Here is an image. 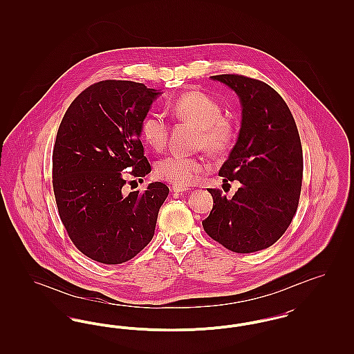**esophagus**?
I'll return each instance as SVG.
<instances>
[{"label":"esophagus","mask_w":354,"mask_h":354,"mask_svg":"<svg viewBox=\"0 0 354 354\" xmlns=\"http://www.w3.org/2000/svg\"><path fill=\"white\" fill-rule=\"evenodd\" d=\"M189 188L188 187H185V185H172V188H171V191H174V192H178V194H180V192H185V191H188Z\"/></svg>","instance_id":"34e87169"}]
</instances>
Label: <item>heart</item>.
I'll return each mask as SVG.
<instances>
[{
    "instance_id": "heart-1",
    "label": "heart",
    "mask_w": 354,
    "mask_h": 354,
    "mask_svg": "<svg viewBox=\"0 0 354 354\" xmlns=\"http://www.w3.org/2000/svg\"><path fill=\"white\" fill-rule=\"evenodd\" d=\"M171 114L199 129L195 142L198 149L221 156L234 147L237 136L235 122L223 115L219 102L208 94L198 90L187 91L171 103ZM140 134L151 149L160 151L169 142V123L162 114L150 113L142 120ZM209 169L211 163L203 156L172 153L158 162L155 172L158 178L172 185H188L198 182Z\"/></svg>"
}]
</instances>
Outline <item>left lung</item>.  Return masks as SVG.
Wrapping results in <instances>:
<instances>
[{
	"instance_id": "left-lung-1",
	"label": "left lung",
	"mask_w": 354,
	"mask_h": 354,
	"mask_svg": "<svg viewBox=\"0 0 354 354\" xmlns=\"http://www.w3.org/2000/svg\"><path fill=\"white\" fill-rule=\"evenodd\" d=\"M235 90L243 106L235 147L219 171L240 182L232 199L208 188L214 207L203 228L227 250L251 253L274 244L293 219L303 183V149L295 118L270 84L240 74L212 75Z\"/></svg>"
}]
</instances>
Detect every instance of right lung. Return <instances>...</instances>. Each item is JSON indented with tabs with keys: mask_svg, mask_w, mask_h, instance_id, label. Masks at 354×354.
Here are the masks:
<instances>
[{
	"mask_svg": "<svg viewBox=\"0 0 354 354\" xmlns=\"http://www.w3.org/2000/svg\"><path fill=\"white\" fill-rule=\"evenodd\" d=\"M159 93L133 81L90 84L71 102L53 149V191L73 244L94 261L120 264L151 241L169 187L123 194L129 176L151 172L139 139Z\"/></svg>",
	"mask_w": 354,
	"mask_h": 354,
	"instance_id": "obj_1",
	"label": "right lung"
}]
</instances>
